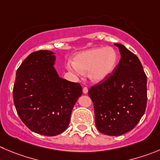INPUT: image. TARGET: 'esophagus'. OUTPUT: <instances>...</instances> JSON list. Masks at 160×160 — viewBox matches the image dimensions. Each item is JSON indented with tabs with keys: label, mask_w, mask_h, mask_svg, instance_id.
I'll use <instances>...</instances> for the list:
<instances>
[{
	"label": "esophagus",
	"mask_w": 160,
	"mask_h": 160,
	"mask_svg": "<svg viewBox=\"0 0 160 160\" xmlns=\"http://www.w3.org/2000/svg\"><path fill=\"white\" fill-rule=\"evenodd\" d=\"M88 92V88L87 87L83 88V93L87 94Z\"/></svg>",
	"instance_id": "esophagus-1"
}]
</instances>
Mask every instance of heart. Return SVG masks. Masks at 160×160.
<instances>
[{
  "mask_svg": "<svg viewBox=\"0 0 160 160\" xmlns=\"http://www.w3.org/2000/svg\"><path fill=\"white\" fill-rule=\"evenodd\" d=\"M117 62L118 54L114 48H94L78 53L73 59V65H68V69L77 73L89 71V78L99 82L113 72Z\"/></svg>",
  "mask_w": 160,
  "mask_h": 160,
  "instance_id": "1",
  "label": "heart"
}]
</instances>
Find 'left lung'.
<instances>
[{
    "instance_id": "8db88e82",
    "label": "left lung",
    "mask_w": 160,
    "mask_h": 160,
    "mask_svg": "<svg viewBox=\"0 0 160 160\" xmlns=\"http://www.w3.org/2000/svg\"><path fill=\"white\" fill-rule=\"evenodd\" d=\"M114 45L120 51V62L111 75L88 91L95 125L109 136L132 130L144 115L148 99L147 77L139 58L123 45Z\"/></svg>"
}]
</instances>
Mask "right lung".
<instances>
[{"mask_svg":"<svg viewBox=\"0 0 160 160\" xmlns=\"http://www.w3.org/2000/svg\"><path fill=\"white\" fill-rule=\"evenodd\" d=\"M54 53H31L16 71L13 100L17 114L27 127L53 137L68 128L73 107L82 95L79 83L59 77Z\"/></svg>","mask_w":160,"mask_h":160,"instance_id":"add662e5","label":"right lung"}]
</instances>
